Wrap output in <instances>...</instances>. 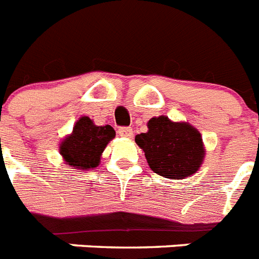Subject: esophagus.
Instances as JSON below:
<instances>
[{
	"mask_svg": "<svg viewBox=\"0 0 259 259\" xmlns=\"http://www.w3.org/2000/svg\"><path fill=\"white\" fill-rule=\"evenodd\" d=\"M119 135L123 138H132L134 136V131L130 127H121L119 130Z\"/></svg>",
	"mask_w": 259,
	"mask_h": 259,
	"instance_id": "34e87169",
	"label": "esophagus"
}]
</instances>
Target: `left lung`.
Masks as SVG:
<instances>
[{
	"label": "left lung",
	"instance_id": "left-lung-1",
	"mask_svg": "<svg viewBox=\"0 0 259 259\" xmlns=\"http://www.w3.org/2000/svg\"><path fill=\"white\" fill-rule=\"evenodd\" d=\"M148 131L135 136L150 168L160 177L185 179L199 169L204 147L199 131L188 123H175L167 116L152 117Z\"/></svg>",
	"mask_w": 259,
	"mask_h": 259
}]
</instances>
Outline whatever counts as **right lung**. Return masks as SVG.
Segmentation results:
<instances>
[{"label": "right lung", "instance_id": "1", "mask_svg": "<svg viewBox=\"0 0 259 259\" xmlns=\"http://www.w3.org/2000/svg\"><path fill=\"white\" fill-rule=\"evenodd\" d=\"M116 132L111 125H96L88 116L76 121L73 131L60 144V154L69 167L77 169L95 168L100 163L105 147Z\"/></svg>", "mask_w": 259, "mask_h": 259}]
</instances>
